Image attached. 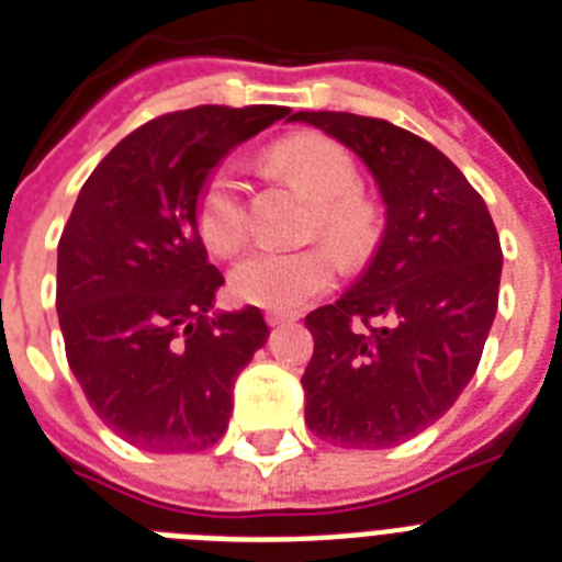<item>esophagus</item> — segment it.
<instances>
[{"mask_svg":"<svg viewBox=\"0 0 562 562\" xmlns=\"http://www.w3.org/2000/svg\"><path fill=\"white\" fill-rule=\"evenodd\" d=\"M265 321L271 326H282L291 324V321H297V315H289V312H265Z\"/></svg>","mask_w":562,"mask_h":562,"instance_id":"34e87169","label":"esophagus"}]
</instances>
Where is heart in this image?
I'll use <instances>...</instances> for the list:
<instances>
[{
  "label": "heart",
  "mask_w": 562,
  "mask_h": 562,
  "mask_svg": "<svg viewBox=\"0 0 562 562\" xmlns=\"http://www.w3.org/2000/svg\"><path fill=\"white\" fill-rule=\"evenodd\" d=\"M268 160L294 180L315 212L308 233L321 236L344 262H361L379 241V212L359 192V169L341 145L324 134H291L271 145ZM194 224L212 254L229 256L247 238V187L233 162H218L201 180L194 198ZM335 256L326 247L254 250L229 273L233 297L271 312H294L333 289Z\"/></svg>",
  "instance_id": "1"
}]
</instances>
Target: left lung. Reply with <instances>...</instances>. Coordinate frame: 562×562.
Here are the masks:
<instances>
[{
  "instance_id": "obj_1",
  "label": "left lung",
  "mask_w": 562,
  "mask_h": 562,
  "mask_svg": "<svg viewBox=\"0 0 562 562\" xmlns=\"http://www.w3.org/2000/svg\"><path fill=\"white\" fill-rule=\"evenodd\" d=\"M373 171L387 224L341 300L306 315V423L344 449H387L443 417L479 370L498 308L502 245L446 154L384 119L300 110Z\"/></svg>"
}]
</instances>
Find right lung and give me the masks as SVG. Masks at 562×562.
<instances>
[{"label":"right lung","instance_id":"add662e5","mask_svg":"<svg viewBox=\"0 0 562 562\" xmlns=\"http://www.w3.org/2000/svg\"><path fill=\"white\" fill-rule=\"evenodd\" d=\"M289 108L201 104L127 134L95 166L57 241V321L92 411L145 452L218 443L233 382L268 341L262 312L210 317L224 277L194 224L201 180ZM291 119V116H289Z\"/></svg>","mask_w":562,"mask_h":562}]
</instances>
